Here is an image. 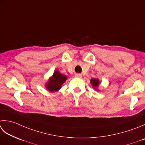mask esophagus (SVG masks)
Instances as JSON below:
<instances>
[{"label":"esophagus","instance_id":"obj_1","mask_svg":"<svg viewBox=\"0 0 145 145\" xmlns=\"http://www.w3.org/2000/svg\"><path fill=\"white\" fill-rule=\"evenodd\" d=\"M75 76H76V77H79V78L82 77V75L80 74V73H76V74L75 75Z\"/></svg>","mask_w":145,"mask_h":145}]
</instances>
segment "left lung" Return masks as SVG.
<instances>
[{
  "instance_id": "left-lung-1",
  "label": "left lung",
  "mask_w": 145,
  "mask_h": 145,
  "mask_svg": "<svg viewBox=\"0 0 145 145\" xmlns=\"http://www.w3.org/2000/svg\"><path fill=\"white\" fill-rule=\"evenodd\" d=\"M90 82H91V84H92V86H93V87H97L99 86V81L97 80V79H95V78L91 79Z\"/></svg>"
}]
</instances>
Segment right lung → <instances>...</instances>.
I'll use <instances>...</instances> for the list:
<instances>
[{
    "label": "right lung",
    "instance_id": "right-lung-1",
    "mask_svg": "<svg viewBox=\"0 0 145 145\" xmlns=\"http://www.w3.org/2000/svg\"><path fill=\"white\" fill-rule=\"evenodd\" d=\"M67 77L66 75H62L58 71L53 73V75L52 78L50 79L49 82L46 85V88L50 92L57 91L61 86L64 82L66 81Z\"/></svg>",
    "mask_w": 145,
    "mask_h": 145
}]
</instances>
